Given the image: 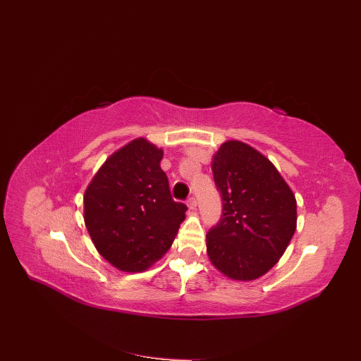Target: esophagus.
I'll list each match as a JSON object with an SVG mask.
<instances>
[{"instance_id":"esophagus-1","label":"esophagus","mask_w":361,"mask_h":361,"mask_svg":"<svg viewBox=\"0 0 361 361\" xmlns=\"http://www.w3.org/2000/svg\"><path fill=\"white\" fill-rule=\"evenodd\" d=\"M196 205H197V201H196V197L190 196V197L188 199V207H189V209H196Z\"/></svg>"}]
</instances>
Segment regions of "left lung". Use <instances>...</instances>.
Masks as SVG:
<instances>
[{"instance_id":"left-lung-1","label":"left lung","mask_w":361,"mask_h":361,"mask_svg":"<svg viewBox=\"0 0 361 361\" xmlns=\"http://www.w3.org/2000/svg\"><path fill=\"white\" fill-rule=\"evenodd\" d=\"M221 195L219 223L207 233L216 268L238 281L268 272L296 231V197L269 159L241 141H226L212 157Z\"/></svg>"}]
</instances>
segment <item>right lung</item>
I'll return each mask as SVG.
<instances>
[{
    "label": "right lung",
    "instance_id": "right-lung-1",
    "mask_svg": "<svg viewBox=\"0 0 361 361\" xmlns=\"http://www.w3.org/2000/svg\"><path fill=\"white\" fill-rule=\"evenodd\" d=\"M162 149L137 138L113 153L85 193V223L99 255L114 268L141 272L172 245L185 207L169 192Z\"/></svg>",
    "mask_w": 361,
    "mask_h": 361
}]
</instances>
